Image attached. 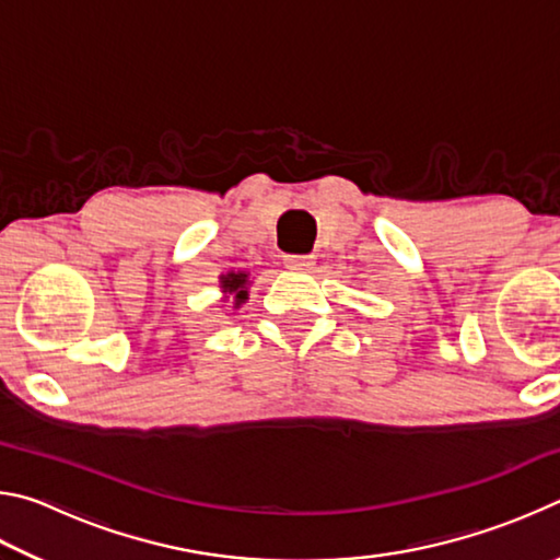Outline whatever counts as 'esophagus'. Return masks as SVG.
<instances>
[{
    "label": "esophagus",
    "instance_id": "esophagus-1",
    "mask_svg": "<svg viewBox=\"0 0 560 560\" xmlns=\"http://www.w3.org/2000/svg\"><path fill=\"white\" fill-rule=\"evenodd\" d=\"M283 264H287L289 269L308 271L311 267H314V257H311V254H289V257L283 259Z\"/></svg>",
    "mask_w": 560,
    "mask_h": 560
}]
</instances>
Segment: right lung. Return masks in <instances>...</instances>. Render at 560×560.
Returning a JSON list of instances; mask_svg holds the SVG:
<instances>
[{
    "instance_id": "1",
    "label": "right lung",
    "mask_w": 560,
    "mask_h": 560,
    "mask_svg": "<svg viewBox=\"0 0 560 560\" xmlns=\"http://www.w3.org/2000/svg\"><path fill=\"white\" fill-rule=\"evenodd\" d=\"M222 289L226 293H234L236 306H240L246 299V273H226V277H222Z\"/></svg>"
}]
</instances>
